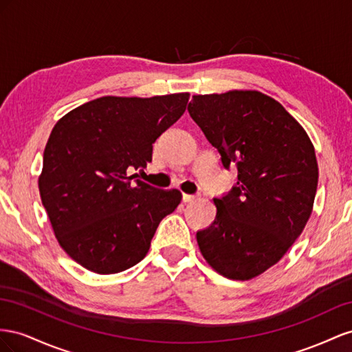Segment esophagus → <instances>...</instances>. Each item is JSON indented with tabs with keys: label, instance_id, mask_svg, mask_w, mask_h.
<instances>
[{
	"label": "esophagus",
	"instance_id": "1",
	"mask_svg": "<svg viewBox=\"0 0 352 352\" xmlns=\"http://www.w3.org/2000/svg\"><path fill=\"white\" fill-rule=\"evenodd\" d=\"M196 199V196H193V195H183V202L184 204H188V202H193V200Z\"/></svg>",
	"mask_w": 352,
	"mask_h": 352
}]
</instances>
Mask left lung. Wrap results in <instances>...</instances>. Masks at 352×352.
Wrapping results in <instances>:
<instances>
[{
    "label": "left lung",
    "mask_w": 352,
    "mask_h": 352,
    "mask_svg": "<svg viewBox=\"0 0 352 352\" xmlns=\"http://www.w3.org/2000/svg\"><path fill=\"white\" fill-rule=\"evenodd\" d=\"M188 113L237 168V183L214 197L217 217L196 233L219 274L249 280L278 263L302 233L318 182L314 147L286 109L259 91L193 96Z\"/></svg>",
    "instance_id": "8db88e82"
}]
</instances>
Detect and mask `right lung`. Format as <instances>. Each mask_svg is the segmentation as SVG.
I'll list each match as a JSON object with an SVG mask.
<instances>
[{"instance_id": "add662e5", "label": "right lung", "mask_w": 352, "mask_h": 352, "mask_svg": "<svg viewBox=\"0 0 352 352\" xmlns=\"http://www.w3.org/2000/svg\"><path fill=\"white\" fill-rule=\"evenodd\" d=\"M187 93L100 97L54 125L39 195L65 252L97 274L134 267L182 200L128 175L152 162L153 143L184 113Z\"/></svg>"}]
</instances>
